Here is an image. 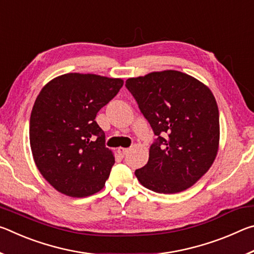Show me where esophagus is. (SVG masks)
<instances>
[{
	"label": "esophagus",
	"instance_id": "esophagus-1",
	"mask_svg": "<svg viewBox=\"0 0 254 254\" xmlns=\"http://www.w3.org/2000/svg\"><path fill=\"white\" fill-rule=\"evenodd\" d=\"M118 152L121 154V156H124V154H127V152H128V148H122V147H120L119 149H118Z\"/></svg>",
	"mask_w": 254,
	"mask_h": 254
}]
</instances>
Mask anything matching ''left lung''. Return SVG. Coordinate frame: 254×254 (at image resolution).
<instances>
[{"label": "left lung", "instance_id": "left-lung-1", "mask_svg": "<svg viewBox=\"0 0 254 254\" xmlns=\"http://www.w3.org/2000/svg\"><path fill=\"white\" fill-rule=\"evenodd\" d=\"M157 135L149 160L135 170L145 188L159 194L186 190L212 167L220 144V115L213 93L178 70L153 71L126 81Z\"/></svg>", "mask_w": 254, "mask_h": 254}]
</instances>
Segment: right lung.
I'll list each match as a JSON object with an SVG mask.
<instances>
[{
    "mask_svg": "<svg viewBox=\"0 0 254 254\" xmlns=\"http://www.w3.org/2000/svg\"><path fill=\"white\" fill-rule=\"evenodd\" d=\"M123 79L69 72L44 86L30 117V147L37 168L56 190L87 197L105 186L114 154L105 147L97 112Z\"/></svg>",
    "mask_w": 254,
    "mask_h": 254,
    "instance_id": "obj_1",
    "label": "right lung"
}]
</instances>
